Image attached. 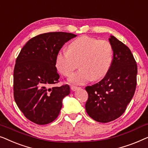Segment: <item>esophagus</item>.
<instances>
[{
  "mask_svg": "<svg viewBox=\"0 0 148 148\" xmlns=\"http://www.w3.org/2000/svg\"><path fill=\"white\" fill-rule=\"evenodd\" d=\"M79 87H77V86H71V89L72 91H76L78 89H79Z\"/></svg>",
  "mask_w": 148,
  "mask_h": 148,
  "instance_id": "obj_1",
  "label": "esophagus"
}]
</instances>
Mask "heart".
Here are the masks:
<instances>
[{
	"label": "heart",
	"instance_id": "1",
	"mask_svg": "<svg viewBox=\"0 0 148 148\" xmlns=\"http://www.w3.org/2000/svg\"><path fill=\"white\" fill-rule=\"evenodd\" d=\"M112 47L104 40L88 36H80L68 46V51H60L56 57V66L58 71L69 77L77 67L81 69L73 75L69 82L83 84L91 79L99 80L106 76L112 62Z\"/></svg>",
	"mask_w": 148,
	"mask_h": 148
}]
</instances>
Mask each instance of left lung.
Here are the masks:
<instances>
[{
    "instance_id": "8db88e82",
    "label": "left lung",
    "mask_w": 148,
    "mask_h": 148,
    "mask_svg": "<svg viewBox=\"0 0 148 148\" xmlns=\"http://www.w3.org/2000/svg\"><path fill=\"white\" fill-rule=\"evenodd\" d=\"M109 42L113 51L110 70L100 82L86 88L87 113L94 120L104 123L124 113L137 85V66L130 49L113 36Z\"/></svg>"
}]
</instances>
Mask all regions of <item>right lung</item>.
Here are the masks:
<instances>
[{
	"label": "right lung",
	"instance_id": "1",
	"mask_svg": "<svg viewBox=\"0 0 148 148\" xmlns=\"http://www.w3.org/2000/svg\"><path fill=\"white\" fill-rule=\"evenodd\" d=\"M76 36L60 32L40 34L30 39L18 55L13 73L14 99L32 122L46 125L59 114L70 88L67 84L50 88L59 82L56 57L64 43Z\"/></svg>",
	"mask_w": 148,
	"mask_h": 148
}]
</instances>
